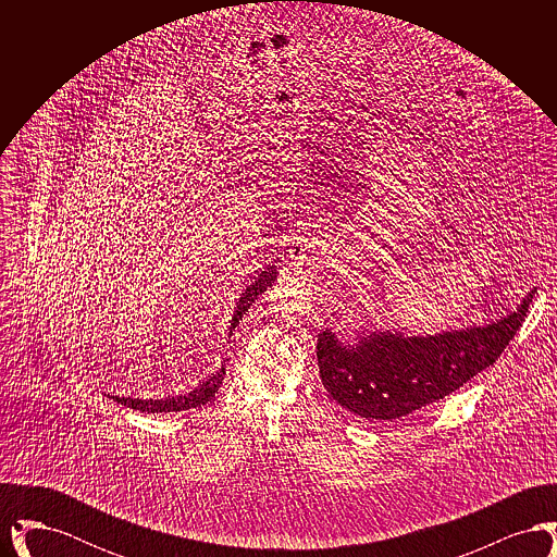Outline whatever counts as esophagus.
Returning a JSON list of instances; mask_svg holds the SVG:
<instances>
[{
    "instance_id": "1",
    "label": "esophagus",
    "mask_w": 557,
    "mask_h": 557,
    "mask_svg": "<svg viewBox=\"0 0 557 557\" xmlns=\"http://www.w3.org/2000/svg\"><path fill=\"white\" fill-rule=\"evenodd\" d=\"M290 259L292 265L294 267L305 265V263H309V261H311V259H309V255H307V248H302V246L292 248Z\"/></svg>"
}]
</instances>
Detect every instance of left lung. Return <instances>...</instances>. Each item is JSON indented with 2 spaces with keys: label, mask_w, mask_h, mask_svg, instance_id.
Here are the masks:
<instances>
[{
  "label": "left lung",
  "mask_w": 557,
  "mask_h": 557,
  "mask_svg": "<svg viewBox=\"0 0 557 557\" xmlns=\"http://www.w3.org/2000/svg\"><path fill=\"white\" fill-rule=\"evenodd\" d=\"M534 290L516 313L491 325L425 338L371 332L343 345L325 330L318 336V366L327 395L361 418L393 422L459 391L491 368L529 313Z\"/></svg>",
  "instance_id": "left-lung-1"
}]
</instances>
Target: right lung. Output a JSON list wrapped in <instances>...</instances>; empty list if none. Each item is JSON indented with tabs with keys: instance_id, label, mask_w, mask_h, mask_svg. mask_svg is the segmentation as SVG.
I'll return each instance as SVG.
<instances>
[{
	"instance_id": "1",
	"label": "right lung",
	"mask_w": 557,
	"mask_h": 557,
	"mask_svg": "<svg viewBox=\"0 0 557 557\" xmlns=\"http://www.w3.org/2000/svg\"><path fill=\"white\" fill-rule=\"evenodd\" d=\"M275 267H267L265 271L259 273V277H255V282L242 292L239 296L238 305H236V311H234V319H232V332L236 330V325L239 323L242 315L248 311V307L257 300L259 294L263 292L275 282ZM223 375H225V368H221L219 371H214L211 377L207 382H202L196 391L187 393V395H180V397L173 398H160V400H141V398H125V397H110L114 400H119L121 405H127L132 409L137 411H144V413H169V411H186V409H194V407H200L205 403H209L214 393L219 391L221 382H223Z\"/></svg>"
}]
</instances>
